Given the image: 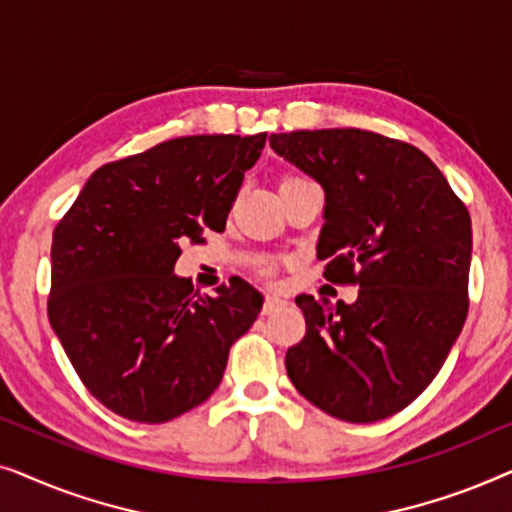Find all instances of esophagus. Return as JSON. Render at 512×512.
Returning a JSON list of instances; mask_svg holds the SVG:
<instances>
[{
    "label": "esophagus",
    "instance_id": "1",
    "mask_svg": "<svg viewBox=\"0 0 512 512\" xmlns=\"http://www.w3.org/2000/svg\"><path fill=\"white\" fill-rule=\"evenodd\" d=\"M284 305L282 298L277 296H265V303H263V314H272L275 310H279V307Z\"/></svg>",
    "mask_w": 512,
    "mask_h": 512
}]
</instances>
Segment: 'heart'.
Returning a JSON list of instances; mask_svg holds the SVG:
<instances>
[{"instance_id": "heart-1", "label": "heart", "mask_w": 512, "mask_h": 512, "mask_svg": "<svg viewBox=\"0 0 512 512\" xmlns=\"http://www.w3.org/2000/svg\"><path fill=\"white\" fill-rule=\"evenodd\" d=\"M296 179H300V177H293V174H286V177L282 179V184H286V181H296ZM272 270V263H263L261 265V272H270Z\"/></svg>"}]
</instances>
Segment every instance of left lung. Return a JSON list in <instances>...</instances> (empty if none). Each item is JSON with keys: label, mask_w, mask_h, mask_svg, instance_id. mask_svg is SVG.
I'll list each match as a JSON object with an SVG mask.
<instances>
[{"label": "left lung", "mask_w": 512, "mask_h": 512, "mask_svg": "<svg viewBox=\"0 0 512 512\" xmlns=\"http://www.w3.org/2000/svg\"><path fill=\"white\" fill-rule=\"evenodd\" d=\"M326 193L317 258L352 305L298 296L305 338L286 352L293 387L326 415L368 424L429 387L468 314L471 216L417 146L359 128L270 135Z\"/></svg>", "instance_id": "obj_1"}]
</instances>
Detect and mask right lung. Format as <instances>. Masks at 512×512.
Wrapping results in <instances>:
<instances>
[{"instance_id":"1","label":"right lung","mask_w":512,"mask_h":512,"mask_svg":"<svg viewBox=\"0 0 512 512\" xmlns=\"http://www.w3.org/2000/svg\"><path fill=\"white\" fill-rule=\"evenodd\" d=\"M265 132L193 135L102 165L53 230L48 319L86 389L130 422L205 403L263 296L244 279L193 291L181 242L226 228Z\"/></svg>"}]
</instances>
